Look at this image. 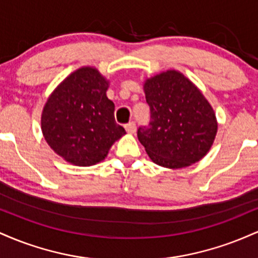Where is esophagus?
<instances>
[{
	"label": "esophagus",
	"instance_id": "34e87169",
	"mask_svg": "<svg viewBox=\"0 0 258 258\" xmlns=\"http://www.w3.org/2000/svg\"><path fill=\"white\" fill-rule=\"evenodd\" d=\"M125 128H126V131H127V132L131 133V135H133V133L136 132V130H137V127H136V123L133 122V121H131V122L126 123V125H125Z\"/></svg>",
	"mask_w": 258,
	"mask_h": 258
}]
</instances>
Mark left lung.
I'll return each mask as SVG.
<instances>
[{"label": "left lung", "instance_id": "1", "mask_svg": "<svg viewBox=\"0 0 258 258\" xmlns=\"http://www.w3.org/2000/svg\"><path fill=\"white\" fill-rule=\"evenodd\" d=\"M150 122L137 136L153 162L167 168L190 166L206 155L217 133L212 106L183 74L167 70L146 80Z\"/></svg>", "mask_w": 258, "mask_h": 258}]
</instances>
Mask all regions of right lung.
Masks as SVG:
<instances>
[{"label":"right lung","mask_w":258,"mask_h":258,"mask_svg":"<svg viewBox=\"0 0 258 258\" xmlns=\"http://www.w3.org/2000/svg\"><path fill=\"white\" fill-rule=\"evenodd\" d=\"M108 87L109 81L96 68L84 67L70 74L47 99L41 116L43 137L70 164L96 165L126 133L115 121Z\"/></svg>","instance_id":"1"}]
</instances>
